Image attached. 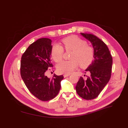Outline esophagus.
I'll return each instance as SVG.
<instances>
[{"mask_svg":"<svg viewBox=\"0 0 128 128\" xmlns=\"http://www.w3.org/2000/svg\"><path fill=\"white\" fill-rule=\"evenodd\" d=\"M69 75H70V74H64V77H66L69 76Z\"/></svg>","mask_w":128,"mask_h":128,"instance_id":"obj_1","label":"esophagus"}]
</instances>
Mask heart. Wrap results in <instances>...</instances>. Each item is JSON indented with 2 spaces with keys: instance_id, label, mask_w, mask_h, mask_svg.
Instances as JSON below:
<instances>
[{
  "instance_id": "1",
  "label": "heart",
  "mask_w": 128,
  "mask_h": 128,
  "mask_svg": "<svg viewBox=\"0 0 128 128\" xmlns=\"http://www.w3.org/2000/svg\"><path fill=\"white\" fill-rule=\"evenodd\" d=\"M66 51H72L71 60L64 61L58 66V71L61 74H70L78 67V64L86 68L94 60V49L88 45L87 42L77 36H70L62 40ZM64 50L59 44L53 45L51 50L52 58L56 62L59 63L62 60Z\"/></svg>"
}]
</instances>
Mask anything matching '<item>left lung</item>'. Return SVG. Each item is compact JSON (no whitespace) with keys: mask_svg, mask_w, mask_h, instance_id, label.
Returning <instances> with one entry per match:
<instances>
[{"mask_svg":"<svg viewBox=\"0 0 128 128\" xmlns=\"http://www.w3.org/2000/svg\"><path fill=\"white\" fill-rule=\"evenodd\" d=\"M90 41L94 51V60L86 70L89 72L86 79L80 77L76 86V92L86 100L97 97L110 78L113 59L104 42L92 34L80 33ZM86 73V72H85Z\"/></svg>","mask_w":128,"mask_h":128,"instance_id":"obj_1","label":"left lung"}]
</instances>
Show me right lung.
Listing matches in <instances>:
<instances>
[{
  "label": "right lung",
  "instance_id": "obj_1",
  "mask_svg": "<svg viewBox=\"0 0 128 128\" xmlns=\"http://www.w3.org/2000/svg\"><path fill=\"white\" fill-rule=\"evenodd\" d=\"M52 40L42 38L34 42L23 54L21 60L22 78L32 94L42 101H48L57 96L64 76H46L51 63Z\"/></svg>",
  "mask_w": 128,
  "mask_h": 128
}]
</instances>
